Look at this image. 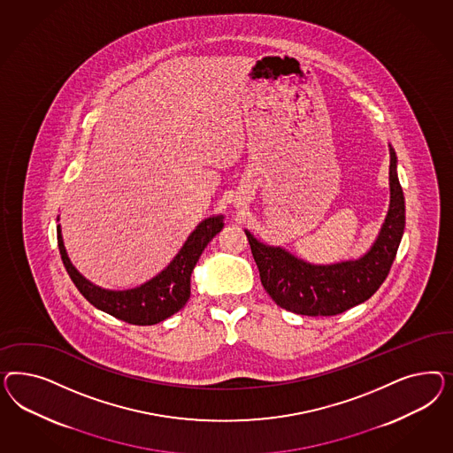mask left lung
Here are the masks:
<instances>
[{"mask_svg": "<svg viewBox=\"0 0 453 453\" xmlns=\"http://www.w3.org/2000/svg\"><path fill=\"white\" fill-rule=\"evenodd\" d=\"M390 207L382 231L358 261L312 265L280 247L261 244L247 233L261 282L273 301L301 316H337L371 299L395 261L405 227V201L397 178V157L390 148Z\"/></svg>", "mask_w": 453, "mask_h": 453, "instance_id": "1", "label": "left lung"}]
</instances>
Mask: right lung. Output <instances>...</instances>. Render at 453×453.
Segmentation results:
<instances>
[{
  "label": "right lung",
  "mask_w": 453,
  "mask_h": 453,
  "mask_svg": "<svg viewBox=\"0 0 453 453\" xmlns=\"http://www.w3.org/2000/svg\"><path fill=\"white\" fill-rule=\"evenodd\" d=\"M224 227L222 216L203 220L179 250L174 261L141 288L112 292L93 286L68 259L61 229H58V247L71 280L96 309L133 326H152L180 311L191 296V274L209 241Z\"/></svg>",
  "instance_id": "add662e5"
}]
</instances>
